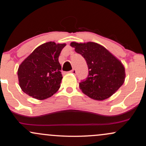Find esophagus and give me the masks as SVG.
Masks as SVG:
<instances>
[{
	"label": "esophagus",
	"instance_id": "34e87169",
	"mask_svg": "<svg viewBox=\"0 0 146 146\" xmlns=\"http://www.w3.org/2000/svg\"><path fill=\"white\" fill-rule=\"evenodd\" d=\"M70 72L74 74H76V70H75V69H72V70L71 71H70Z\"/></svg>",
	"mask_w": 146,
	"mask_h": 146
}]
</instances>
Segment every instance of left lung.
Instances as JSON below:
<instances>
[{"label":"left lung","mask_w":146,"mask_h":146,"mask_svg":"<svg viewBox=\"0 0 146 146\" xmlns=\"http://www.w3.org/2000/svg\"><path fill=\"white\" fill-rule=\"evenodd\" d=\"M88 65V76L79 83L82 92L98 101L110 97L123 84L125 68L121 62L102 45L93 42L70 44Z\"/></svg>","instance_id":"1"}]
</instances>
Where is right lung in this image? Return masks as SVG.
I'll return each mask as SVG.
<instances>
[{"mask_svg": "<svg viewBox=\"0 0 146 146\" xmlns=\"http://www.w3.org/2000/svg\"><path fill=\"white\" fill-rule=\"evenodd\" d=\"M65 45L45 42L22 62L18 70V77L19 86L25 94L43 100L58 91L63 78L58 57Z\"/></svg>", "mask_w": 146, "mask_h": 146, "instance_id": "add662e5", "label": "right lung"}]
</instances>
